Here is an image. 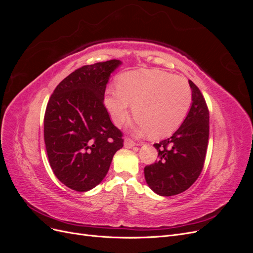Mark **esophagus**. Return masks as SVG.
Masks as SVG:
<instances>
[{"label": "esophagus", "instance_id": "esophagus-1", "mask_svg": "<svg viewBox=\"0 0 253 253\" xmlns=\"http://www.w3.org/2000/svg\"><path fill=\"white\" fill-rule=\"evenodd\" d=\"M136 145V142H134L132 139H129V138H126L125 139V147L126 148H127V149H131V148H133V147H135Z\"/></svg>", "mask_w": 253, "mask_h": 253}]
</instances>
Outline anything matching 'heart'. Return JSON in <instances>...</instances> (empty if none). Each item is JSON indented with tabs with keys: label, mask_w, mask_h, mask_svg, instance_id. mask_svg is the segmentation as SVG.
Listing matches in <instances>:
<instances>
[{
	"label": "heart",
	"mask_w": 253,
	"mask_h": 253,
	"mask_svg": "<svg viewBox=\"0 0 253 253\" xmlns=\"http://www.w3.org/2000/svg\"><path fill=\"white\" fill-rule=\"evenodd\" d=\"M192 93L186 79L160 70L120 75L117 89L105 91L104 105L115 125L128 118L133 104L137 131L165 137L179 127L189 112Z\"/></svg>",
	"instance_id": "1"
}]
</instances>
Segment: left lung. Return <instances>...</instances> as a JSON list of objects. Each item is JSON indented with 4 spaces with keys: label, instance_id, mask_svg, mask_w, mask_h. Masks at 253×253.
<instances>
[{
    "label": "left lung",
    "instance_id": "8db88e82",
    "mask_svg": "<svg viewBox=\"0 0 253 253\" xmlns=\"http://www.w3.org/2000/svg\"><path fill=\"white\" fill-rule=\"evenodd\" d=\"M192 105L179 128L170 138L154 143L158 162L144 168L149 187L162 196L179 194L189 189L201 175L209 140V110L195 84Z\"/></svg>",
    "mask_w": 253,
    "mask_h": 253
}]
</instances>
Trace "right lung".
Listing matches in <instances>:
<instances>
[{"mask_svg": "<svg viewBox=\"0 0 253 253\" xmlns=\"http://www.w3.org/2000/svg\"><path fill=\"white\" fill-rule=\"evenodd\" d=\"M120 64L110 60L76 70L58 84L45 111L49 165L61 182L78 192L99 185L124 147L122 133L103 103L106 83Z\"/></svg>", "mask_w": 253, "mask_h": 253, "instance_id": "1", "label": "right lung"}]
</instances>
